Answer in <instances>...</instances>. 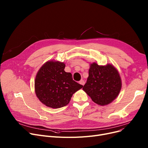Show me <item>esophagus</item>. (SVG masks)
<instances>
[{"label": "esophagus", "mask_w": 148, "mask_h": 148, "mask_svg": "<svg viewBox=\"0 0 148 148\" xmlns=\"http://www.w3.org/2000/svg\"><path fill=\"white\" fill-rule=\"evenodd\" d=\"M79 83L80 84H82V85H83L85 84V82H84V80H81L80 82H79Z\"/></svg>", "instance_id": "esophagus-1"}]
</instances>
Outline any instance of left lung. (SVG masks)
<instances>
[{
    "mask_svg": "<svg viewBox=\"0 0 148 148\" xmlns=\"http://www.w3.org/2000/svg\"><path fill=\"white\" fill-rule=\"evenodd\" d=\"M122 88L119 73L112 64H90L89 76L83 90L99 106L110 104L118 97Z\"/></svg>",
    "mask_w": 148,
    "mask_h": 148,
    "instance_id": "left-lung-1",
    "label": "left lung"
}]
</instances>
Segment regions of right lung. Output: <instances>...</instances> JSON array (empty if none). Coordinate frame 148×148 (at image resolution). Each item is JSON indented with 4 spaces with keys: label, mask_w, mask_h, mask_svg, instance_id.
<instances>
[{
    "label": "right lung",
    "mask_w": 148,
    "mask_h": 148,
    "mask_svg": "<svg viewBox=\"0 0 148 148\" xmlns=\"http://www.w3.org/2000/svg\"><path fill=\"white\" fill-rule=\"evenodd\" d=\"M65 67L64 62L49 60L36 75L35 94L47 107L58 108L66 106L74 93L83 88L73 80L71 73L64 71Z\"/></svg>",
    "instance_id": "1"
}]
</instances>
